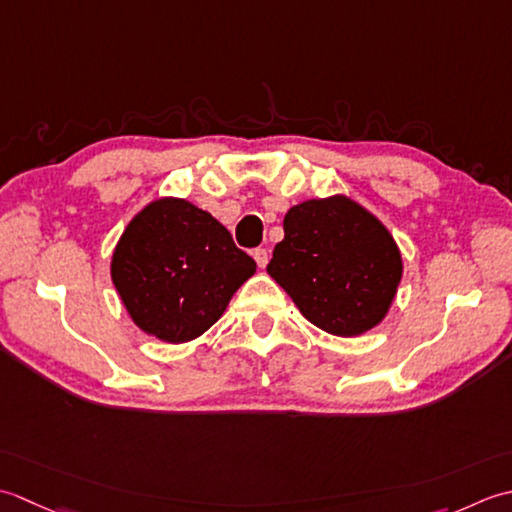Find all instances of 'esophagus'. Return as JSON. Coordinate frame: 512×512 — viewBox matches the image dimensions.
<instances>
[{
	"mask_svg": "<svg viewBox=\"0 0 512 512\" xmlns=\"http://www.w3.org/2000/svg\"><path fill=\"white\" fill-rule=\"evenodd\" d=\"M254 260L258 263V267H265V265L269 263V254H267V249H263V247L254 249Z\"/></svg>",
	"mask_w": 512,
	"mask_h": 512,
	"instance_id": "34e87169",
	"label": "esophagus"
}]
</instances>
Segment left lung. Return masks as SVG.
Segmentation results:
<instances>
[{"label": "left lung", "instance_id": "1", "mask_svg": "<svg viewBox=\"0 0 512 512\" xmlns=\"http://www.w3.org/2000/svg\"><path fill=\"white\" fill-rule=\"evenodd\" d=\"M267 274L311 325L353 338L380 325L402 278L389 229L347 196L311 198L285 214Z\"/></svg>", "mask_w": 512, "mask_h": 512}]
</instances>
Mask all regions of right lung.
<instances>
[{
	"instance_id": "obj_1",
	"label": "right lung",
	"mask_w": 512,
	"mask_h": 512,
	"mask_svg": "<svg viewBox=\"0 0 512 512\" xmlns=\"http://www.w3.org/2000/svg\"><path fill=\"white\" fill-rule=\"evenodd\" d=\"M256 263L210 212L156 198L132 218L112 254V283L141 331L187 342L223 316Z\"/></svg>"
}]
</instances>
